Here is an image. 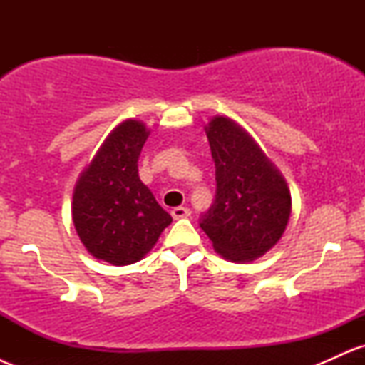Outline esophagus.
I'll return each mask as SVG.
<instances>
[{"mask_svg":"<svg viewBox=\"0 0 365 365\" xmlns=\"http://www.w3.org/2000/svg\"><path fill=\"white\" fill-rule=\"evenodd\" d=\"M171 216H173L175 220H182V217H188V216H190V209H188V207H175L173 211H171Z\"/></svg>","mask_w":365,"mask_h":365,"instance_id":"obj_1","label":"esophagus"}]
</instances>
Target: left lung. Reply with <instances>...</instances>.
Returning a JSON list of instances; mask_svg holds the SVG:
<instances>
[{
    "label": "left lung",
    "instance_id": "left-lung-1",
    "mask_svg": "<svg viewBox=\"0 0 365 365\" xmlns=\"http://www.w3.org/2000/svg\"><path fill=\"white\" fill-rule=\"evenodd\" d=\"M204 130L216 166V199L200 228L226 261L252 262L284 233L292 215L290 188L237 121L217 115Z\"/></svg>",
    "mask_w": 365,
    "mask_h": 365
}]
</instances>
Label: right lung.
I'll return each instance as SVG.
<instances>
[{
  "mask_svg": "<svg viewBox=\"0 0 365 365\" xmlns=\"http://www.w3.org/2000/svg\"><path fill=\"white\" fill-rule=\"evenodd\" d=\"M149 133L139 120L116 125L73 188L78 238L87 252L113 266L140 261L173 221L139 178L137 161Z\"/></svg>",
  "mask_w": 365,
  "mask_h": 365,
  "instance_id": "1",
  "label": "right lung"
}]
</instances>
